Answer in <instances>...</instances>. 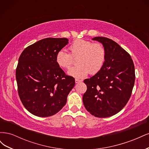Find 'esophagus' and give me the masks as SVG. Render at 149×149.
Wrapping results in <instances>:
<instances>
[{"instance_id":"esophagus-1","label":"esophagus","mask_w":149,"mask_h":149,"mask_svg":"<svg viewBox=\"0 0 149 149\" xmlns=\"http://www.w3.org/2000/svg\"><path fill=\"white\" fill-rule=\"evenodd\" d=\"M83 81L82 79H75V83H78L79 82Z\"/></svg>"}]
</instances>
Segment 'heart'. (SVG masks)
I'll use <instances>...</instances> for the list:
<instances>
[{"mask_svg":"<svg viewBox=\"0 0 149 149\" xmlns=\"http://www.w3.org/2000/svg\"><path fill=\"white\" fill-rule=\"evenodd\" d=\"M70 53L61 49L56 55L57 65L68 69L78 58L76 66L71 68L68 74L75 78H84L89 73L95 74L100 71L105 63L106 49L101 43H93L86 40H76L69 47Z\"/></svg>","mask_w":149,"mask_h":149,"instance_id":"heart-1","label":"heart"}]
</instances>
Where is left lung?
Listing matches in <instances>:
<instances>
[{
	"label": "left lung",
	"instance_id": "left-lung-1",
	"mask_svg": "<svg viewBox=\"0 0 149 149\" xmlns=\"http://www.w3.org/2000/svg\"><path fill=\"white\" fill-rule=\"evenodd\" d=\"M106 49L102 68L84 83L87 90L83 96L86 110L97 118H107L121 111L131 96L135 83V68L129 53L106 37H94Z\"/></svg>",
	"mask_w": 149,
	"mask_h": 149
}]
</instances>
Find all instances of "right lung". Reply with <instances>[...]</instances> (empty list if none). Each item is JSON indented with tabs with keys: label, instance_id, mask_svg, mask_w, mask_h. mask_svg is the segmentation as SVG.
Here are the masks:
<instances>
[{
	"label": "right lung",
	"instance_id": "add662e5",
	"mask_svg": "<svg viewBox=\"0 0 149 149\" xmlns=\"http://www.w3.org/2000/svg\"><path fill=\"white\" fill-rule=\"evenodd\" d=\"M68 43L66 38H47L26 47L16 68L18 93L26 109L42 118L52 116L66 104L75 84L57 65L58 52Z\"/></svg>",
	"mask_w": 149,
	"mask_h": 149
}]
</instances>
